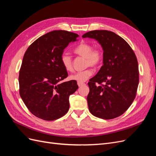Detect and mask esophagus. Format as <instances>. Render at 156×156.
<instances>
[{"instance_id": "esophagus-1", "label": "esophagus", "mask_w": 156, "mask_h": 156, "mask_svg": "<svg viewBox=\"0 0 156 156\" xmlns=\"http://www.w3.org/2000/svg\"><path fill=\"white\" fill-rule=\"evenodd\" d=\"M77 84H78V86L80 87L83 86V84H84V83H77Z\"/></svg>"}]
</instances>
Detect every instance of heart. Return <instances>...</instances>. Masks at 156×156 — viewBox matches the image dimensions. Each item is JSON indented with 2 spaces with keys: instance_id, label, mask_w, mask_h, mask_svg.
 I'll use <instances>...</instances> for the list:
<instances>
[{
  "instance_id": "1",
  "label": "heart",
  "mask_w": 156,
  "mask_h": 156,
  "mask_svg": "<svg viewBox=\"0 0 156 156\" xmlns=\"http://www.w3.org/2000/svg\"><path fill=\"white\" fill-rule=\"evenodd\" d=\"M74 53L77 55L86 58V66L96 68L100 65L103 60V53L100 49L94 48L92 45L86 42H81L73 49ZM60 62L64 68L67 72L73 71L72 58L68 53H63L61 55ZM92 69H87L82 72H79L71 75L69 79L77 83H84L92 76Z\"/></svg>"
}]
</instances>
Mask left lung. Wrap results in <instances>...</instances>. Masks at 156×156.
<instances>
[{
	"label": "left lung",
	"mask_w": 156,
	"mask_h": 156,
	"mask_svg": "<svg viewBox=\"0 0 156 156\" xmlns=\"http://www.w3.org/2000/svg\"><path fill=\"white\" fill-rule=\"evenodd\" d=\"M83 37L96 40L103 50V65L88 83L90 112L109 120L122 115L133 103L139 81L138 62L133 49L115 32H88Z\"/></svg>",
	"instance_id": "8db88e82"
}]
</instances>
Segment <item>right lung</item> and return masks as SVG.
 <instances>
[{"label": "right lung", "instance_id": "obj_1", "mask_svg": "<svg viewBox=\"0 0 156 156\" xmlns=\"http://www.w3.org/2000/svg\"><path fill=\"white\" fill-rule=\"evenodd\" d=\"M79 35L54 30L37 38L28 48L19 75L20 94L32 114L55 120L66 114L69 97L78 88L75 81L60 83L68 72L60 62L64 49Z\"/></svg>", "mask_w": 156, "mask_h": 156}]
</instances>
